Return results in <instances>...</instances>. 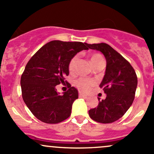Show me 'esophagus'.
<instances>
[{"mask_svg": "<svg viewBox=\"0 0 154 154\" xmlns=\"http://www.w3.org/2000/svg\"><path fill=\"white\" fill-rule=\"evenodd\" d=\"M79 97H80L86 98L87 97H88V95L85 94H84V93H82V92H81V91H80L79 92Z\"/></svg>", "mask_w": 154, "mask_h": 154, "instance_id": "34e87169", "label": "esophagus"}]
</instances>
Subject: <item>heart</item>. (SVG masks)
Instances as JSON below:
<instances>
[{
  "label": "heart",
  "mask_w": 154,
  "mask_h": 154,
  "mask_svg": "<svg viewBox=\"0 0 154 154\" xmlns=\"http://www.w3.org/2000/svg\"><path fill=\"white\" fill-rule=\"evenodd\" d=\"M78 60H79V57L76 55L73 57L72 59H71V60L69 61V71L71 74L74 73V71H75L76 66H77ZM103 60V57L100 55V54H94L91 56V62L92 65H94L96 63H97L100 60ZM94 84H95V80H92V79L85 78V77H81V78L76 80L75 82L76 86H77L80 90L85 91L89 90L91 87L94 85Z\"/></svg>",
  "instance_id": "obj_1"
}]
</instances>
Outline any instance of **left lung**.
Here are the masks:
<instances>
[{
    "label": "left lung",
    "instance_id": "obj_1",
    "mask_svg": "<svg viewBox=\"0 0 154 154\" xmlns=\"http://www.w3.org/2000/svg\"><path fill=\"white\" fill-rule=\"evenodd\" d=\"M91 49L100 51L106 60L104 77L100 87L106 98L100 100L97 108L88 111L93 120L111 123L122 117L132 105L137 87V77L131 65L107 43L88 44Z\"/></svg>",
    "mask_w": 154,
    "mask_h": 154
}]
</instances>
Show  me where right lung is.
<instances>
[{
    "label": "right lung",
    "mask_w": 154,
    "mask_h": 154,
    "mask_svg": "<svg viewBox=\"0 0 154 154\" xmlns=\"http://www.w3.org/2000/svg\"><path fill=\"white\" fill-rule=\"evenodd\" d=\"M88 49V43L52 40L27 63L20 79L23 100L39 120L56 124L70 116L78 91L67 82L69 90L60 95L56 85L63 83L64 77L69 75V63L73 57Z\"/></svg>",
    "instance_id": "obj_1"
}]
</instances>
